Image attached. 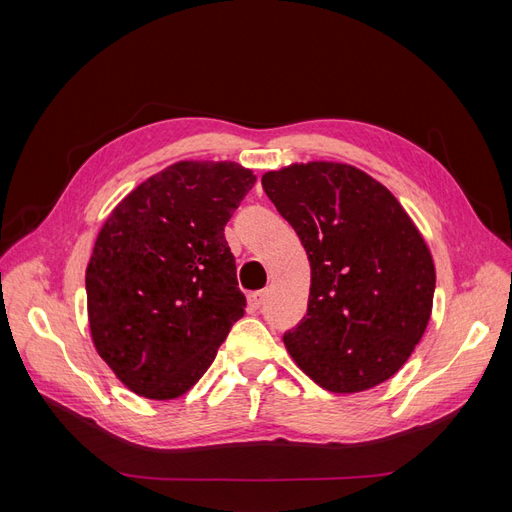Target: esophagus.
<instances>
[{
  "label": "esophagus",
  "instance_id": "esophagus-1",
  "mask_svg": "<svg viewBox=\"0 0 512 512\" xmlns=\"http://www.w3.org/2000/svg\"><path fill=\"white\" fill-rule=\"evenodd\" d=\"M265 301H267V290L252 292L250 297H247V303H250V309H254V312H258V309L265 305Z\"/></svg>",
  "mask_w": 512,
  "mask_h": 512
}]
</instances>
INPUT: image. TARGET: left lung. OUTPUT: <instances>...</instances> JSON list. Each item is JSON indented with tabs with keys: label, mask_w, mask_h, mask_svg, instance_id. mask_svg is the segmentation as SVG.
<instances>
[{
	"label": "left lung",
	"mask_w": 512,
	"mask_h": 512,
	"mask_svg": "<svg viewBox=\"0 0 512 512\" xmlns=\"http://www.w3.org/2000/svg\"><path fill=\"white\" fill-rule=\"evenodd\" d=\"M262 190L312 269L290 356L331 393H361L401 369L427 329L436 267L421 232L380 181L342 162L290 164Z\"/></svg>",
	"instance_id": "8db88e82"
}]
</instances>
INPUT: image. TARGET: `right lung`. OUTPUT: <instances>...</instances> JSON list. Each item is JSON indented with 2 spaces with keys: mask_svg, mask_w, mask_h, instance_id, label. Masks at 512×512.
<instances>
[{
  "mask_svg": "<svg viewBox=\"0 0 512 512\" xmlns=\"http://www.w3.org/2000/svg\"><path fill=\"white\" fill-rule=\"evenodd\" d=\"M254 183L237 162H175L134 188L98 232L85 273L91 339L136 395L188 393L243 316L224 226Z\"/></svg>",
  "mask_w": 512,
  "mask_h": 512,
  "instance_id": "right-lung-1",
  "label": "right lung"
}]
</instances>
